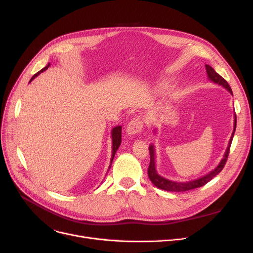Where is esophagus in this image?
I'll return each mask as SVG.
<instances>
[{
  "mask_svg": "<svg viewBox=\"0 0 253 253\" xmlns=\"http://www.w3.org/2000/svg\"><path fill=\"white\" fill-rule=\"evenodd\" d=\"M143 127V122L139 118H134L133 120L128 123L127 127H126V132L128 135H134L136 133H139V132L142 130Z\"/></svg>",
  "mask_w": 253,
  "mask_h": 253,
  "instance_id": "34e87169",
  "label": "esophagus"
}]
</instances>
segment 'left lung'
<instances>
[{"instance_id": "obj_1", "label": "left lung", "mask_w": 253, "mask_h": 253, "mask_svg": "<svg viewBox=\"0 0 253 253\" xmlns=\"http://www.w3.org/2000/svg\"><path fill=\"white\" fill-rule=\"evenodd\" d=\"M205 68H206V72H207V75H208V79L210 80V81L222 86L223 88L227 89L231 93V94L233 95L232 89H231L230 85L228 84V82L225 81V80L221 76H219L213 69H212L210 65L205 64ZM236 124H237V118H236V114H235L234 130H233L231 139L229 141V145H228L227 150H225L223 158L221 159V161L216 166V168L213 169L212 171H210L208 174H206V175H204V176H202L200 178L190 180V181H185V182L173 181V180H169V179H167V178H165V177H163L161 175H159L157 170H156L155 148H154L153 144L150 145L149 151H150L151 161H150V166H149V169H148V174H149V177H150L151 181L156 185L158 189H161V190L168 191V192H187V191H190V190H194V189H197V188L203 187L204 184H206L208 181H210L214 176H216L219 173V172L223 169V167L225 165V162H227V160H228V156H229V153H230V147H231V144H232V140H233L234 133H235V130H236Z\"/></svg>"}]
</instances>
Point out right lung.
Here are the masks:
<instances>
[{
  "label": "right lung",
  "mask_w": 253,
  "mask_h": 253,
  "mask_svg": "<svg viewBox=\"0 0 253 253\" xmlns=\"http://www.w3.org/2000/svg\"><path fill=\"white\" fill-rule=\"evenodd\" d=\"M49 66H50V63H48V65H46L44 69H42L41 71L38 72L36 75H34V76L32 77V79H31V81H30V82H32L33 80H34L37 76H39L40 74L43 73L44 71H46V70L49 68ZM121 133H122V127H121V126H117V127H115V128H113V130H112L113 151H112V160H111V165H112V162H113V159H114V157H115V154H116L117 150L119 149L120 144H121ZM111 165H110V168H111ZM110 168H109V169H110Z\"/></svg>",
  "instance_id": "right-lung-1"
}]
</instances>
